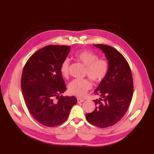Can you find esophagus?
I'll list each match as a JSON object with an SVG mask.
<instances>
[{"mask_svg":"<svg viewBox=\"0 0 154 154\" xmlns=\"http://www.w3.org/2000/svg\"><path fill=\"white\" fill-rule=\"evenodd\" d=\"M84 101V99H80V98H77V102H78L79 103H82V102H83Z\"/></svg>","mask_w":154,"mask_h":154,"instance_id":"obj_1","label":"esophagus"}]
</instances>
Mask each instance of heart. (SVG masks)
I'll list each match as a JSON object with an SVG mask.
<instances>
[{
  "label": "heart",
  "instance_id": "obj_1",
  "mask_svg": "<svg viewBox=\"0 0 154 154\" xmlns=\"http://www.w3.org/2000/svg\"><path fill=\"white\" fill-rule=\"evenodd\" d=\"M75 57L86 67V74L94 82H100L106 78L109 68L107 60L98 59L97 55L88 50H83L76 52ZM70 63V60L67 58L61 64V74L66 78L69 75ZM92 87V84L89 80L74 79L69 85V91L72 95L84 97Z\"/></svg>",
  "mask_w": 154,
  "mask_h": 154
}]
</instances>
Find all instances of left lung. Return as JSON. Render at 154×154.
<instances>
[{
  "instance_id": "1",
  "label": "left lung",
  "mask_w": 154,
  "mask_h": 154,
  "mask_svg": "<svg viewBox=\"0 0 154 154\" xmlns=\"http://www.w3.org/2000/svg\"><path fill=\"white\" fill-rule=\"evenodd\" d=\"M106 55L109 68L107 74L94 91L100 97L94 100L95 110L86 114L91 124L106 128L117 124L128 110L132 99L134 84L131 70L124 57L115 48L94 44Z\"/></svg>"
}]
</instances>
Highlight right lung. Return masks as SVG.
<instances>
[{"instance_id": "obj_1", "label": "right lung", "mask_w": 154, "mask_h": 154, "mask_svg": "<svg viewBox=\"0 0 154 154\" xmlns=\"http://www.w3.org/2000/svg\"><path fill=\"white\" fill-rule=\"evenodd\" d=\"M70 50V46H45L32 55L23 69L21 88L24 101L32 116L47 127L63 123L77 102L74 96L59 95L67 89L60 66ZM55 96L57 101L54 99Z\"/></svg>"}]
</instances>
